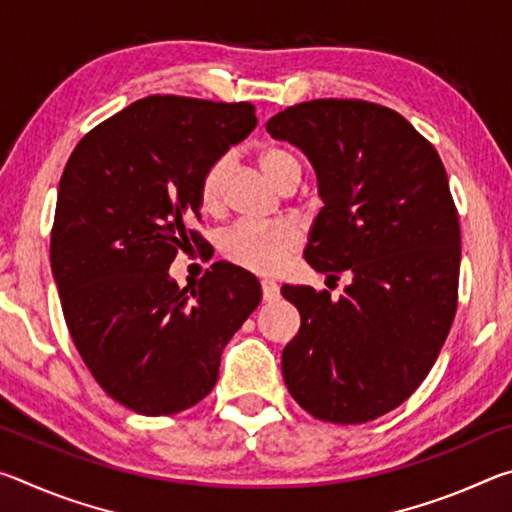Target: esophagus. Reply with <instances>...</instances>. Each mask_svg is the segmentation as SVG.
I'll list each match as a JSON object with an SVG mask.
<instances>
[{
	"mask_svg": "<svg viewBox=\"0 0 512 512\" xmlns=\"http://www.w3.org/2000/svg\"><path fill=\"white\" fill-rule=\"evenodd\" d=\"M262 296H264V300H275L277 296H280V287H277V284L271 280H262Z\"/></svg>",
	"mask_w": 512,
	"mask_h": 512,
	"instance_id": "1",
	"label": "esophagus"
}]
</instances>
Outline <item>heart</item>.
<instances>
[{"label":"heart","mask_w":512,"mask_h":512,"mask_svg":"<svg viewBox=\"0 0 512 512\" xmlns=\"http://www.w3.org/2000/svg\"><path fill=\"white\" fill-rule=\"evenodd\" d=\"M257 164L271 183L282 189L291 178L300 176V162L296 155L282 146H264L257 153ZM225 173H228V158L212 162L201 178L198 198L205 210H216L221 205ZM302 246V235L298 225L289 221L262 225V223H239L221 237V253L228 262L237 264L246 271L271 275L282 271L289 259Z\"/></svg>","instance_id":"heart-1"}]
</instances>
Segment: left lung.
I'll return each instance as SVG.
<instances>
[{"instance_id": "8db88e82", "label": "left lung", "mask_w": 512, "mask_h": 512, "mask_svg": "<svg viewBox=\"0 0 512 512\" xmlns=\"http://www.w3.org/2000/svg\"><path fill=\"white\" fill-rule=\"evenodd\" d=\"M271 137L307 155L323 201L305 259L329 291L284 284L300 329L282 352L289 393L318 420L361 424L422 384L452 327L461 228L443 162L400 112L354 99L298 103Z\"/></svg>"}]
</instances>
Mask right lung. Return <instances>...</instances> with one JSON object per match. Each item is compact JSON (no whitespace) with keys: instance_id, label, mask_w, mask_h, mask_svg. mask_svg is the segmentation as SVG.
I'll return each instance as SVG.
<instances>
[{"instance_id":"add662e5","label":"right lung","mask_w":512,"mask_h":512,"mask_svg":"<svg viewBox=\"0 0 512 512\" xmlns=\"http://www.w3.org/2000/svg\"><path fill=\"white\" fill-rule=\"evenodd\" d=\"M253 103L146 97L69 155L51 230V273L92 377L142 415H173L212 391L223 348L262 300L255 275L212 264L194 287L169 275L198 244L187 221L212 162L253 133Z\"/></svg>"}]
</instances>
